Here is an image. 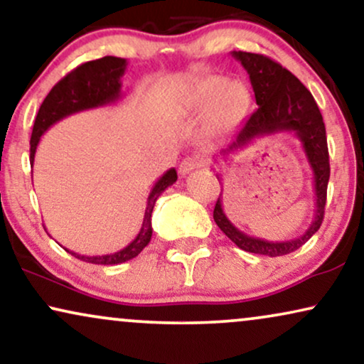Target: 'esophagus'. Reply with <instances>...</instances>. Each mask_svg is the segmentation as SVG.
<instances>
[{
    "instance_id": "1",
    "label": "esophagus",
    "mask_w": 364,
    "mask_h": 364,
    "mask_svg": "<svg viewBox=\"0 0 364 364\" xmlns=\"http://www.w3.org/2000/svg\"><path fill=\"white\" fill-rule=\"evenodd\" d=\"M195 168H198V161L195 158L183 159V161L179 163V174H181V176H186V174H190Z\"/></svg>"
}]
</instances>
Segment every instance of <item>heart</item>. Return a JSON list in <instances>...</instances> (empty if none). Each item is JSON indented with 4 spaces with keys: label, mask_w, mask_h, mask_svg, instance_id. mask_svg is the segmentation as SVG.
Listing matches in <instances>:
<instances>
[{
    "label": "heart",
    "mask_w": 364,
    "mask_h": 364,
    "mask_svg": "<svg viewBox=\"0 0 364 364\" xmlns=\"http://www.w3.org/2000/svg\"><path fill=\"white\" fill-rule=\"evenodd\" d=\"M250 101L248 90L238 81L208 77L191 86L183 96V106L191 113H203L210 108L208 128L211 133H223L243 114Z\"/></svg>",
    "instance_id": "heart-1"
}]
</instances>
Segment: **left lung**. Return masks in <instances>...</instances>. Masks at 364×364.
I'll use <instances>...</instances> for the list:
<instances>
[{"mask_svg": "<svg viewBox=\"0 0 364 364\" xmlns=\"http://www.w3.org/2000/svg\"><path fill=\"white\" fill-rule=\"evenodd\" d=\"M231 56L238 60L250 75L258 109L246 119L231 143L221 149V158L226 159L230 154L250 146L258 138L276 133H293L301 143L304 156L313 171L314 215L311 225L301 236L276 243L246 235L232 225L223 211V191L216 201L213 218L228 238L248 253L264 255L269 258L289 255L301 248L323 223L329 181V154L323 116L306 86L279 63L256 53L232 51ZM216 176L221 179L220 173H216Z\"/></svg>", "mask_w": 364, "mask_h": 364, "instance_id": "left-lung-1", "label": "left lung"}]
</instances>
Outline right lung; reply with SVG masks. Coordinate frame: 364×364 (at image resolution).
<instances>
[{
    "label": "right lung",
    "instance_id": "add662e5",
    "mask_svg": "<svg viewBox=\"0 0 364 364\" xmlns=\"http://www.w3.org/2000/svg\"><path fill=\"white\" fill-rule=\"evenodd\" d=\"M126 66L124 58L116 56H105L101 60L88 61L85 65L77 66L76 70L63 77L60 83L53 86V90L48 93V96L40 106L38 111L35 126H33L31 133V148H30V163H35L36 148L40 144V139L53 124L68 116L80 113V111L101 108V106L114 105L116 101L121 100V77H123ZM178 174L176 169H168L163 176L158 178L148 195L146 210H144V218L141 230L136 235L132 243L119 251L114 253L101 255V256H88L80 255L75 251L65 248V251L75 256V258L86 261V263L93 264H119L124 261H129L141 253L149 241H151L153 228H151V213L154 208V203L159 198V195L176 183Z\"/></svg>",
    "mask_w": 364,
    "mask_h": 364
}]
</instances>
